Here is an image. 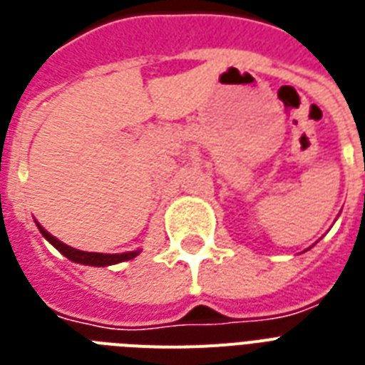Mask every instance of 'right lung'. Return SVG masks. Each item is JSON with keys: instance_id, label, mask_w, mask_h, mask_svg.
Returning a JSON list of instances; mask_svg holds the SVG:
<instances>
[{"instance_id": "add662e5", "label": "right lung", "mask_w": 365, "mask_h": 365, "mask_svg": "<svg viewBox=\"0 0 365 365\" xmlns=\"http://www.w3.org/2000/svg\"><path fill=\"white\" fill-rule=\"evenodd\" d=\"M37 228H39L41 235L48 241V243L54 247L56 250H60L63 256H66L67 260L75 262V264H83V265H96V267H105V265H115V264H120V262H126V260H132L135 258L141 249L137 250H130V252H122V255H103V252H84V250H78V249H73L69 245L62 243L60 239H56L54 235L46 232L43 226L37 224Z\"/></svg>"}]
</instances>
